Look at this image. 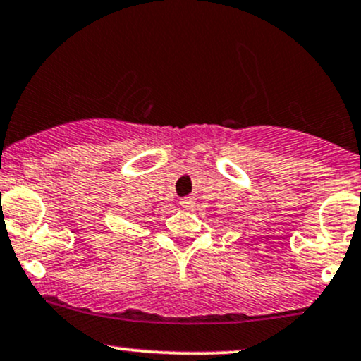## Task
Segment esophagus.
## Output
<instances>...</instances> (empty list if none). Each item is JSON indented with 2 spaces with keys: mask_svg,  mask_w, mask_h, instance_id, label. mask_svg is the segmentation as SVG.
<instances>
[{
  "mask_svg": "<svg viewBox=\"0 0 361 361\" xmlns=\"http://www.w3.org/2000/svg\"><path fill=\"white\" fill-rule=\"evenodd\" d=\"M180 205H181V208H185V210H192V208L195 207V197L181 198Z\"/></svg>",
  "mask_w": 361,
  "mask_h": 361,
  "instance_id": "obj_1",
  "label": "esophagus"
}]
</instances>
